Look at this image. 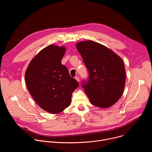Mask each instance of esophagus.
Segmentation results:
<instances>
[{"label": "esophagus", "instance_id": "obj_1", "mask_svg": "<svg viewBox=\"0 0 152 152\" xmlns=\"http://www.w3.org/2000/svg\"><path fill=\"white\" fill-rule=\"evenodd\" d=\"M75 79H76L78 82H79V81H80V79H79V76H76V77H75Z\"/></svg>", "mask_w": 152, "mask_h": 152}]
</instances>
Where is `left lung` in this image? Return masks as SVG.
<instances>
[{
  "mask_svg": "<svg viewBox=\"0 0 152 152\" xmlns=\"http://www.w3.org/2000/svg\"><path fill=\"white\" fill-rule=\"evenodd\" d=\"M76 48L89 72V79L82 87L90 103L107 108L121 97L126 83L122 59L112 50L94 41L77 42Z\"/></svg>",
  "mask_w": 152,
  "mask_h": 152,
  "instance_id": "1",
  "label": "left lung"
}]
</instances>
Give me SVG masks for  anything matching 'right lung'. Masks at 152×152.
<instances>
[{"label":"right lung","mask_w":152,"mask_h":152,"mask_svg":"<svg viewBox=\"0 0 152 152\" xmlns=\"http://www.w3.org/2000/svg\"><path fill=\"white\" fill-rule=\"evenodd\" d=\"M66 50L64 46L46 47L31 60L25 72L26 85L32 98L43 110L54 114L70 105L72 93L79 86L61 64Z\"/></svg>","instance_id":"right-lung-1"}]
</instances>
